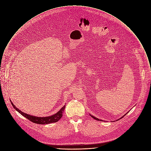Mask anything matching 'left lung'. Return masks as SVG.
I'll return each instance as SVG.
<instances>
[{
  "mask_svg": "<svg viewBox=\"0 0 151 151\" xmlns=\"http://www.w3.org/2000/svg\"><path fill=\"white\" fill-rule=\"evenodd\" d=\"M127 113H126V114H127ZM126 114H124L123 116H122V117L120 119L123 118V117H124V116ZM90 116H91L92 118H93L94 119H95V120H98V121H103V120H100V119H98V118H96V117H94V116H92V115H91V114H90Z\"/></svg>",
  "mask_w": 151,
  "mask_h": 151,
  "instance_id": "8db88e82",
  "label": "left lung"
}]
</instances>
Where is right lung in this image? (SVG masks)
I'll return each instance as SVG.
<instances>
[{"label":"right lung","mask_w":151,"mask_h":151,"mask_svg":"<svg viewBox=\"0 0 151 151\" xmlns=\"http://www.w3.org/2000/svg\"><path fill=\"white\" fill-rule=\"evenodd\" d=\"M10 102H11V104H12V106H13V108H14L19 113H20L22 116L26 117L27 119H28L31 122H32L34 123L39 124H47L56 123V122H58L62 118V117L63 116V113L64 111V110L65 107V105L63 107L61 108L60 109V110L59 111H58L56 114H53L50 116L41 117H37V116H31V115L28 114L27 113H25L24 112H22V111L15 106V105L12 103L11 100H10Z\"/></svg>","instance_id":"obj_1"}]
</instances>
